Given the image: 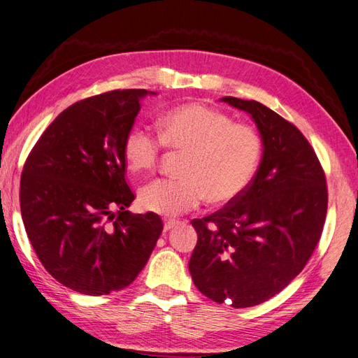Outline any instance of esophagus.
I'll return each instance as SVG.
<instances>
[{"instance_id":"esophagus-1","label":"esophagus","mask_w":358,"mask_h":358,"mask_svg":"<svg viewBox=\"0 0 358 358\" xmlns=\"http://www.w3.org/2000/svg\"><path fill=\"white\" fill-rule=\"evenodd\" d=\"M179 222L178 220H165V223H164V229L165 231H170V229H173L174 226H176Z\"/></svg>"}]
</instances>
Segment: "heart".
I'll return each instance as SVG.
<instances>
[{
    "label": "heart",
    "instance_id": "obj_1",
    "mask_svg": "<svg viewBox=\"0 0 358 358\" xmlns=\"http://www.w3.org/2000/svg\"><path fill=\"white\" fill-rule=\"evenodd\" d=\"M159 136L144 126L129 129L123 141L127 169L143 174L156 169L162 147L184 153L179 179L155 180L139 189L145 211L174 217L199 206L228 205L238 199L259 169L263 138L249 124L203 103L178 104L159 117Z\"/></svg>",
    "mask_w": 358,
    "mask_h": 358
}]
</instances>
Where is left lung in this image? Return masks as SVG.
I'll use <instances>...</instances> for the list:
<instances>
[{
    "instance_id": "1",
    "label": "left lung",
    "mask_w": 358,
    "mask_h": 358,
    "mask_svg": "<svg viewBox=\"0 0 358 358\" xmlns=\"http://www.w3.org/2000/svg\"><path fill=\"white\" fill-rule=\"evenodd\" d=\"M248 112L263 138L259 169L238 199L191 220L197 245L189 273L217 303H263L298 276L324 229L328 189L324 169L301 130L255 100L223 97Z\"/></svg>"
}]
</instances>
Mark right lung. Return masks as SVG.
I'll return each mask as SVG.
<instances>
[{
    "label": "right lung",
    "mask_w": 358,
    "mask_h": 358,
    "mask_svg": "<svg viewBox=\"0 0 358 358\" xmlns=\"http://www.w3.org/2000/svg\"><path fill=\"white\" fill-rule=\"evenodd\" d=\"M147 94L115 90L71 104L24 164L20 202L27 237L47 272L82 294L132 284L164 229L158 214L127 211L135 194L123 141Z\"/></svg>",
    "instance_id": "obj_1"
}]
</instances>
